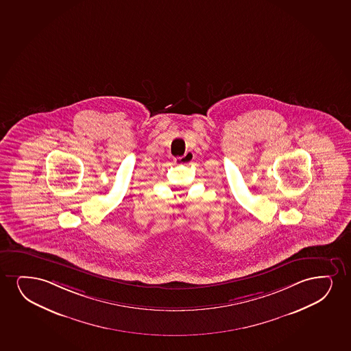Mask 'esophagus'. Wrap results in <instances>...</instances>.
Listing matches in <instances>:
<instances>
[{"instance_id": "34e87169", "label": "esophagus", "mask_w": 351, "mask_h": 351, "mask_svg": "<svg viewBox=\"0 0 351 351\" xmlns=\"http://www.w3.org/2000/svg\"><path fill=\"white\" fill-rule=\"evenodd\" d=\"M193 159H195V154L192 152L189 151L184 156H180V158H177L176 161H177L178 164L189 165L193 161Z\"/></svg>"}]
</instances>
